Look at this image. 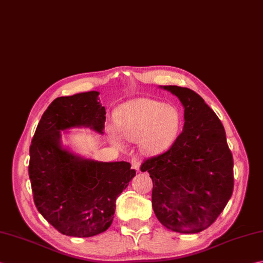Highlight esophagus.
<instances>
[{
	"instance_id": "esophagus-1",
	"label": "esophagus",
	"mask_w": 263,
	"mask_h": 263,
	"mask_svg": "<svg viewBox=\"0 0 263 263\" xmlns=\"http://www.w3.org/2000/svg\"><path fill=\"white\" fill-rule=\"evenodd\" d=\"M131 164H132V167L135 168L136 171H139V170H140V159L138 157H132Z\"/></svg>"
}]
</instances>
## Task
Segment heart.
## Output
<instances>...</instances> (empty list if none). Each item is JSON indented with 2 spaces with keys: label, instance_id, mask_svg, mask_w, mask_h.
<instances>
[{
  "label": "heart",
  "instance_id": "heart-1",
  "mask_svg": "<svg viewBox=\"0 0 263 263\" xmlns=\"http://www.w3.org/2000/svg\"><path fill=\"white\" fill-rule=\"evenodd\" d=\"M120 135L128 141L139 139L147 154H159L172 145L181 126V116L176 107L148 98H141L123 105L116 112ZM111 141L121 146L118 133L110 128Z\"/></svg>",
  "mask_w": 263,
  "mask_h": 263
}]
</instances>
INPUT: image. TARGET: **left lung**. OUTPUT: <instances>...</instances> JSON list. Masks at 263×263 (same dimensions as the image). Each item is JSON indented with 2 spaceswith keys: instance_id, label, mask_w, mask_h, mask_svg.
I'll list each match as a JSON object with an SVG mask.
<instances>
[{
  "instance_id": "left-lung-1",
  "label": "left lung",
  "mask_w": 263,
  "mask_h": 263,
  "mask_svg": "<svg viewBox=\"0 0 263 263\" xmlns=\"http://www.w3.org/2000/svg\"><path fill=\"white\" fill-rule=\"evenodd\" d=\"M184 108V125L165 153L145 159L142 172L153 180L152 204L159 222L182 234L209 228L234 190V159L217 114L196 92L161 86Z\"/></svg>"
}]
</instances>
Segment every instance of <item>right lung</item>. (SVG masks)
<instances>
[{
  "mask_svg": "<svg viewBox=\"0 0 263 263\" xmlns=\"http://www.w3.org/2000/svg\"><path fill=\"white\" fill-rule=\"evenodd\" d=\"M90 91L54 99L29 147L28 174L39 212L66 236L91 237L110 227L120 196L136 171L127 162H98L61 145V132L91 127L104 133L106 109Z\"/></svg>",
  "mask_w": 263,
  "mask_h": 263,
  "instance_id": "1",
  "label": "right lung"
}]
</instances>
